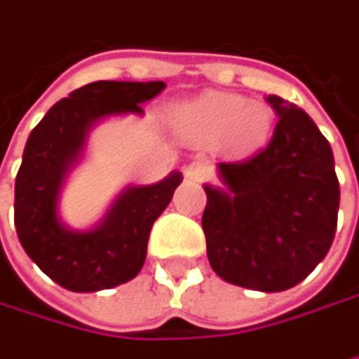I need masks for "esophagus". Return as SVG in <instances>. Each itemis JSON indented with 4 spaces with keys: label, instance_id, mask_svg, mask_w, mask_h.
Instances as JSON below:
<instances>
[{
    "label": "esophagus",
    "instance_id": "34e87169",
    "mask_svg": "<svg viewBox=\"0 0 359 359\" xmlns=\"http://www.w3.org/2000/svg\"><path fill=\"white\" fill-rule=\"evenodd\" d=\"M184 175H186L190 182H203V180H207V177L211 175V167H209V163H205V161H194V163H190V165L184 169Z\"/></svg>",
    "mask_w": 359,
    "mask_h": 359
}]
</instances>
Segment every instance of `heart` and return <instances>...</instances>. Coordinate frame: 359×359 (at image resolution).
<instances>
[{"label": "heart", "instance_id": "obj_1", "mask_svg": "<svg viewBox=\"0 0 359 359\" xmlns=\"http://www.w3.org/2000/svg\"><path fill=\"white\" fill-rule=\"evenodd\" d=\"M171 123L192 142L219 140L230 152L245 154L268 142L273 114L262 102H247L238 93L211 91L173 108Z\"/></svg>", "mask_w": 359, "mask_h": 359}]
</instances>
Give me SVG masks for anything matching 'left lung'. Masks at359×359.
Segmentation results:
<instances>
[{"label":"left lung","mask_w":359,"mask_h":359,"mask_svg":"<svg viewBox=\"0 0 359 359\" xmlns=\"http://www.w3.org/2000/svg\"><path fill=\"white\" fill-rule=\"evenodd\" d=\"M266 148L219 163L228 192L205 186L203 230L211 268L236 286L278 292L305 280L326 257L341 188L334 156L305 110L278 95Z\"/></svg>","instance_id":"1"}]
</instances>
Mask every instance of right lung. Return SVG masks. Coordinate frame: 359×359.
Wrapping results in <instances>:
<instances>
[{"label":"right lung","mask_w":359,"mask_h":359,"mask_svg":"<svg viewBox=\"0 0 359 359\" xmlns=\"http://www.w3.org/2000/svg\"><path fill=\"white\" fill-rule=\"evenodd\" d=\"M163 90V81L88 83L56 102L31 131L14 186V224L27 255L56 284L93 292L135 278L144 266L152 224L180 186V173L127 190L91 232L67 230L56 198L91 123L104 114L142 112L140 104Z\"/></svg>","instance_id":"add662e5"}]
</instances>
